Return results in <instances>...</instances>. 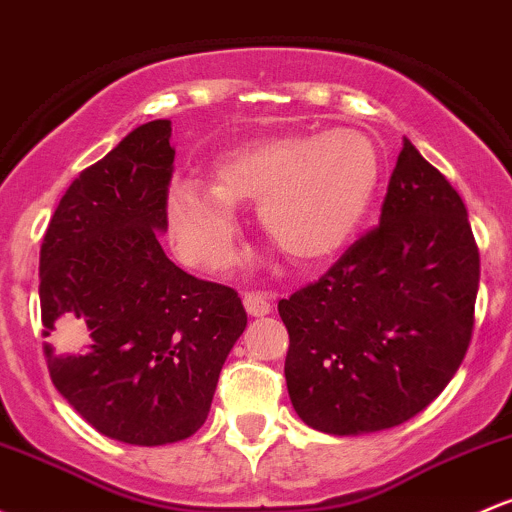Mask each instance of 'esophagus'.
Listing matches in <instances>:
<instances>
[{
  "label": "esophagus",
  "instance_id": "34e87169",
  "mask_svg": "<svg viewBox=\"0 0 512 512\" xmlns=\"http://www.w3.org/2000/svg\"><path fill=\"white\" fill-rule=\"evenodd\" d=\"M243 303H245V311L255 318L267 316V313L272 311V303H269L267 296L260 294V291H245Z\"/></svg>",
  "mask_w": 512,
  "mask_h": 512
}]
</instances>
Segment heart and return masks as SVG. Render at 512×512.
<instances>
[{
	"mask_svg": "<svg viewBox=\"0 0 512 512\" xmlns=\"http://www.w3.org/2000/svg\"><path fill=\"white\" fill-rule=\"evenodd\" d=\"M376 179L379 155L355 128L250 140L216 162L213 184L172 179L167 228L184 262L223 269L240 230L235 206L257 204L262 230L286 257L320 262L355 233Z\"/></svg>",
	"mask_w": 512,
	"mask_h": 512,
	"instance_id": "heart-1",
	"label": "heart"
}]
</instances>
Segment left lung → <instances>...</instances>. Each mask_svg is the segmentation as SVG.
Here are the masks:
<instances>
[{
    "instance_id": "left-lung-1",
    "label": "left lung",
    "mask_w": 512,
    "mask_h": 512,
    "mask_svg": "<svg viewBox=\"0 0 512 512\" xmlns=\"http://www.w3.org/2000/svg\"><path fill=\"white\" fill-rule=\"evenodd\" d=\"M479 274L462 196L406 140L379 226L279 301L284 376L303 423L359 435L428 408L469 350Z\"/></svg>"
}]
</instances>
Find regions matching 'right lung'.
I'll use <instances>...</instances> for the list:
<instances>
[{"label": "right lung", "instance_id": "obj_1", "mask_svg": "<svg viewBox=\"0 0 512 512\" xmlns=\"http://www.w3.org/2000/svg\"><path fill=\"white\" fill-rule=\"evenodd\" d=\"M167 119L80 172L41 245L43 355L72 408L111 440H187L243 335L238 291L179 269L160 245L174 172Z\"/></svg>", "mask_w": 512, "mask_h": 512}]
</instances>
